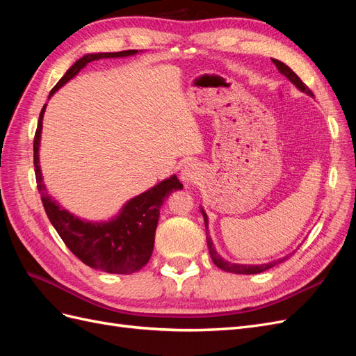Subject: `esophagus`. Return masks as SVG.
I'll return each instance as SVG.
<instances>
[{
	"label": "esophagus",
	"mask_w": 356,
	"mask_h": 356,
	"mask_svg": "<svg viewBox=\"0 0 356 356\" xmlns=\"http://www.w3.org/2000/svg\"><path fill=\"white\" fill-rule=\"evenodd\" d=\"M202 169L199 168L197 163L191 161V163H187L181 170V179L186 182V184H193V182H197L202 175Z\"/></svg>",
	"instance_id": "1"
}]
</instances>
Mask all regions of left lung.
Wrapping results in <instances>:
<instances>
[{"mask_svg": "<svg viewBox=\"0 0 356 356\" xmlns=\"http://www.w3.org/2000/svg\"><path fill=\"white\" fill-rule=\"evenodd\" d=\"M272 60H273V63L276 65L277 71L281 72V74H284L285 77H286L291 83H293L297 89H300L303 93H307L309 96H314V93H312V90L307 88V86H306L303 81L300 80L298 75H297L293 70H291L288 65H285L284 62L277 60V59H272ZM202 215H203V220H204V227H207V242H208V250H209L211 258H212L213 264L217 266V267H220L221 270H224V272L238 273V275H255V273H261V272L268 270V268H272V267L277 266L279 263L285 261L286 258L291 255V254H289V255H286V257H284V258H279V260H275V261H270V263H266V264H236V263L225 261L224 258L217 252V250H215V246H213V243H212V239H211L209 232H208V215H207V212H204L203 209H202Z\"/></svg>", "mask_w": 356, "mask_h": 356, "instance_id": "8db88e82", "label": "left lung"}]
</instances>
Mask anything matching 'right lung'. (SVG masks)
<instances>
[{"mask_svg": "<svg viewBox=\"0 0 356 356\" xmlns=\"http://www.w3.org/2000/svg\"><path fill=\"white\" fill-rule=\"evenodd\" d=\"M136 53L138 50H123L84 55L58 81L55 88L51 89L49 98L63 84L74 79L89 62L106 58H126L136 55ZM46 105L42 106L40 113L37 132L34 136V166L42 207L46 209L51 225L56 229L60 239L70 248V251L80 258L86 266L115 275H131L138 272L148 263L149 257L153 254L154 234L161 204L172 191L181 190L182 184L177 175L163 179L153 188L129 200L118 215L110 221L93 222L75 217L74 213L62 208L55 199H51L44 182H42L38 149Z\"/></svg>", "mask_w": 356, "mask_h": 356, "instance_id": "obj_1", "label": "right lung"}]
</instances>
